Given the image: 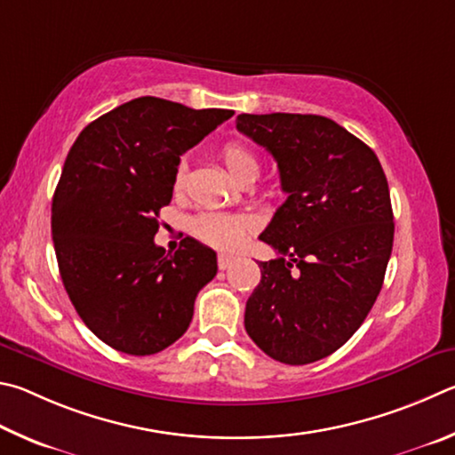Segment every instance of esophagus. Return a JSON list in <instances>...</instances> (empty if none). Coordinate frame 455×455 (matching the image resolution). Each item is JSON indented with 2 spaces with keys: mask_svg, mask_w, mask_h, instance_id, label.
Instances as JSON below:
<instances>
[{
  "mask_svg": "<svg viewBox=\"0 0 455 455\" xmlns=\"http://www.w3.org/2000/svg\"><path fill=\"white\" fill-rule=\"evenodd\" d=\"M234 261H235V258L229 256V253H220V256H218L220 269H229V267H232Z\"/></svg>",
  "mask_w": 455,
  "mask_h": 455,
  "instance_id": "obj_1",
  "label": "esophagus"
}]
</instances>
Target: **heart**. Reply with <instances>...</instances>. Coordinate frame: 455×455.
<instances>
[{
    "label": "heart",
    "mask_w": 455,
    "mask_h": 455,
    "mask_svg": "<svg viewBox=\"0 0 455 455\" xmlns=\"http://www.w3.org/2000/svg\"><path fill=\"white\" fill-rule=\"evenodd\" d=\"M220 157L229 175L235 181L245 178H258L259 173V159L250 148H245L240 141H228L221 148ZM188 167L180 164L173 173V191L181 194L186 188ZM256 228L250 215H235V213H221V212H204L196 215L189 221V229L197 240L213 245L218 250H235L243 242V237Z\"/></svg>",
    "instance_id": "b5f03b06"
}]
</instances>
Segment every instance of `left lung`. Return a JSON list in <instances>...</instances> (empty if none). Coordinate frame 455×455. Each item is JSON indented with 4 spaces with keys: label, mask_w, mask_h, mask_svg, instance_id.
<instances>
[{
    "label": "left lung",
    "mask_w": 455,
    "mask_h": 455,
    "mask_svg": "<svg viewBox=\"0 0 455 455\" xmlns=\"http://www.w3.org/2000/svg\"><path fill=\"white\" fill-rule=\"evenodd\" d=\"M237 132L277 162L288 199L259 235L245 331L275 362L304 365L339 349L368 317L394 245L386 173L373 149L323 116L242 114Z\"/></svg>",
    "instance_id": "obj_1"
}]
</instances>
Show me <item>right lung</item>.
Instances as JSON below:
<instances>
[{
	"label": "right lung",
	"mask_w": 455,
	"mask_h": 455,
	"mask_svg": "<svg viewBox=\"0 0 455 455\" xmlns=\"http://www.w3.org/2000/svg\"><path fill=\"white\" fill-rule=\"evenodd\" d=\"M234 116L138 98L77 135L52 204L63 285L103 344L151 355L189 328L197 291L218 274L215 251L186 237L173 256L156 245L180 156Z\"/></svg>",
	"instance_id": "1"
}]
</instances>
